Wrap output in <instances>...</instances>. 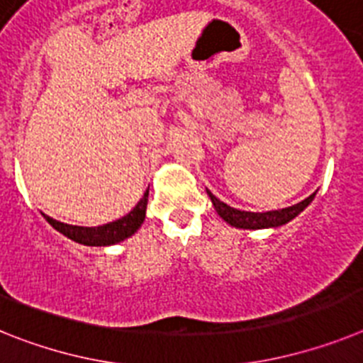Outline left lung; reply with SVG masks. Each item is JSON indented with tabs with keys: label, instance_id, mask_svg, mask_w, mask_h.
<instances>
[{
	"label": "left lung",
	"instance_id": "1",
	"mask_svg": "<svg viewBox=\"0 0 363 363\" xmlns=\"http://www.w3.org/2000/svg\"><path fill=\"white\" fill-rule=\"evenodd\" d=\"M208 191V190H206ZM210 199H212L213 208L216 212L219 213L223 219L228 223V225L235 226V228H248V230H259V228H276V226H281L289 220L294 219L296 216L303 212L308 204L313 203L314 194L308 195L307 199H303L301 203L292 204L289 208H281V210H272V212H242V210H238V208L228 206L226 203L219 201L212 191H208Z\"/></svg>",
	"mask_w": 363,
	"mask_h": 363
}]
</instances>
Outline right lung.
<instances>
[{
    "mask_svg": "<svg viewBox=\"0 0 363 363\" xmlns=\"http://www.w3.org/2000/svg\"><path fill=\"white\" fill-rule=\"evenodd\" d=\"M147 194H150V190H146L143 199L138 201L137 206L128 216L102 226L65 225V223H60V220L52 219V217L45 216V213H43V217H45L47 223L52 228L58 230L60 234H64L65 238L80 242V245H86V247H109V245L124 241V239H128L129 235H133L140 228V225L144 223V217H146Z\"/></svg>",
    "mask_w": 363,
    "mask_h": 363,
    "instance_id": "add662e5",
    "label": "right lung"
}]
</instances>
